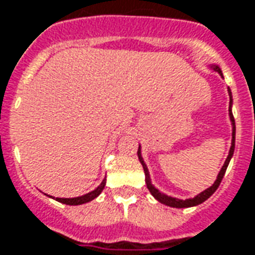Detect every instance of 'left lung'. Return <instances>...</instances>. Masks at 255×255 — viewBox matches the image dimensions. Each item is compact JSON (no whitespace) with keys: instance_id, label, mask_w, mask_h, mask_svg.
Segmentation results:
<instances>
[{"instance_id":"1","label":"left lung","mask_w":255,"mask_h":255,"mask_svg":"<svg viewBox=\"0 0 255 255\" xmlns=\"http://www.w3.org/2000/svg\"><path fill=\"white\" fill-rule=\"evenodd\" d=\"M213 67V70H215L217 73H220L221 76H222V72H221L220 66L217 65H211ZM228 94H229V119H231V123H232V145H231V149H229V154H228L227 160H225V163L222 165V168L221 171L218 172V177L215 179V182L207 188L206 190H203L202 193H199L197 196L195 197H192V199H177V197H171V196H167L164 193H161L157 188H154V185L150 181V175H149V170H147V167H146L145 161H143V158H142V153H140V146L138 147V157H139V161L142 167H143V171H145V181H146V186H147V189L149 192L152 193V196L158 200L160 203H163L165 206H170V207H174V208H186V207H193V206H197V204H202L203 202H206L210 196L214 193L215 190L218 189V186H220L221 181H222V178L225 175V171L228 168V164H229V161H231V158L233 156V152H235V133H236V127H235V119H233V115H232V92L231 90L228 88Z\"/></svg>"}]
</instances>
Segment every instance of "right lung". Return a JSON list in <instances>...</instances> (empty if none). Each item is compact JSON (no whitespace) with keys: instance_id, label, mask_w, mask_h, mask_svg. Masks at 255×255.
Segmentation results:
<instances>
[{"instance_id":"right-lung-1","label":"right lung","mask_w":255,"mask_h":255,"mask_svg":"<svg viewBox=\"0 0 255 255\" xmlns=\"http://www.w3.org/2000/svg\"><path fill=\"white\" fill-rule=\"evenodd\" d=\"M105 185H106V178L103 179L101 185L98 186L97 189H94L92 192L90 193H87V195H83V196H78V197H70V199H60V197H56V200L60 203H63V204H69V206H78V204H84V203H88L91 200H94L95 197L102 193L103 188H105Z\"/></svg>"}]
</instances>
